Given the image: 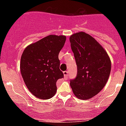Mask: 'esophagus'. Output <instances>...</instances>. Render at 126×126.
<instances>
[{
	"label": "esophagus",
	"instance_id": "34e87169",
	"mask_svg": "<svg viewBox=\"0 0 126 126\" xmlns=\"http://www.w3.org/2000/svg\"><path fill=\"white\" fill-rule=\"evenodd\" d=\"M68 73L69 72L68 71H64V78H65V79H67V78H68Z\"/></svg>",
	"mask_w": 126,
	"mask_h": 126
}]
</instances>
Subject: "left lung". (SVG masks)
<instances>
[{
    "label": "left lung",
    "mask_w": 126,
    "mask_h": 126,
    "mask_svg": "<svg viewBox=\"0 0 126 126\" xmlns=\"http://www.w3.org/2000/svg\"><path fill=\"white\" fill-rule=\"evenodd\" d=\"M69 40L78 69L76 77L70 80V85L77 98L88 100L106 84L110 73V59L100 44L87 33H74Z\"/></svg>",
    "instance_id": "1"
}]
</instances>
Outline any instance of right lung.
<instances>
[{"label":"right lung","instance_id":"add662e5","mask_svg":"<svg viewBox=\"0 0 126 126\" xmlns=\"http://www.w3.org/2000/svg\"><path fill=\"white\" fill-rule=\"evenodd\" d=\"M65 40L63 35H48L28 45L22 54V77L29 91L38 98L53 97L57 92V81L64 78L59 69V53Z\"/></svg>","mask_w":126,"mask_h":126}]
</instances>
